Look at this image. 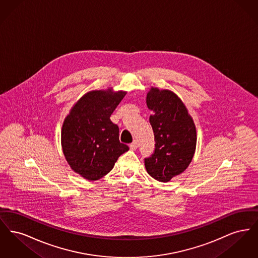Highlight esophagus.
<instances>
[{
    "label": "esophagus",
    "mask_w": 258,
    "mask_h": 258,
    "mask_svg": "<svg viewBox=\"0 0 258 258\" xmlns=\"http://www.w3.org/2000/svg\"><path fill=\"white\" fill-rule=\"evenodd\" d=\"M138 147V145H137V142L136 141H134L131 145H130V148H131V150H133V151H135Z\"/></svg>",
    "instance_id": "1"
}]
</instances>
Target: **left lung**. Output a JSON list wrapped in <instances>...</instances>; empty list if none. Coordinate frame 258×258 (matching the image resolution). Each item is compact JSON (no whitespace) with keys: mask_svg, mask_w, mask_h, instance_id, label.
<instances>
[{"mask_svg":"<svg viewBox=\"0 0 258 258\" xmlns=\"http://www.w3.org/2000/svg\"><path fill=\"white\" fill-rule=\"evenodd\" d=\"M146 103L154 112L149 120L156 149L145 159V167L151 177L166 183L191 162L197 148V127L182 99L170 90L151 87Z\"/></svg>","mask_w":258,"mask_h":258,"instance_id":"left-lung-1","label":"left lung"}]
</instances>
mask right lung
I'll return each mask as SVG.
<instances>
[{
    "instance_id": "right-lung-1",
    "label": "right lung",
    "mask_w": 258,
    "mask_h": 258,
    "mask_svg": "<svg viewBox=\"0 0 258 258\" xmlns=\"http://www.w3.org/2000/svg\"><path fill=\"white\" fill-rule=\"evenodd\" d=\"M126 92L94 90L79 98L64 118L61 132L62 153L75 173L97 181L112 170L130 148L120 143L119 127L111 114Z\"/></svg>"
}]
</instances>
